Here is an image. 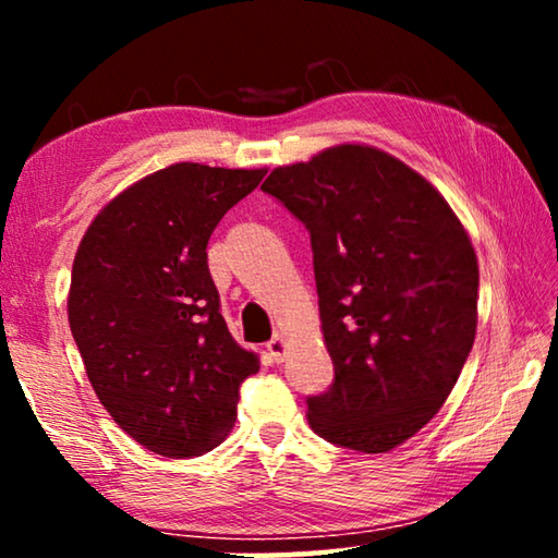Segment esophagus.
Returning a JSON list of instances; mask_svg holds the SVG:
<instances>
[{
  "label": "esophagus",
  "instance_id": "obj_1",
  "mask_svg": "<svg viewBox=\"0 0 558 558\" xmlns=\"http://www.w3.org/2000/svg\"><path fill=\"white\" fill-rule=\"evenodd\" d=\"M266 347H268V354L276 359V362H282V359H286V339L280 335H272V339Z\"/></svg>",
  "mask_w": 558,
  "mask_h": 558
}]
</instances>
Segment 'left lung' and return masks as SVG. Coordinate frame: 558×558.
I'll list each match as a JSON object with an SVG mask.
<instances>
[{"label": "left lung", "mask_w": 558, "mask_h": 558, "mask_svg": "<svg viewBox=\"0 0 558 558\" xmlns=\"http://www.w3.org/2000/svg\"><path fill=\"white\" fill-rule=\"evenodd\" d=\"M263 192L305 223L335 381L307 396L332 446L386 452L446 403L475 342L477 256L438 189L401 159L339 145L272 169Z\"/></svg>", "instance_id": "1"}]
</instances>
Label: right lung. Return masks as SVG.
Here are the masks:
<instances>
[{
    "label": "right lung",
    "mask_w": 558,
    "mask_h": 558,
    "mask_svg": "<svg viewBox=\"0 0 558 558\" xmlns=\"http://www.w3.org/2000/svg\"><path fill=\"white\" fill-rule=\"evenodd\" d=\"M266 169L179 162L102 209L78 245L69 325L112 421L165 458L226 438L241 384L258 374L221 317L206 243Z\"/></svg>",
    "instance_id": "obj_1"
}]
</instances>
